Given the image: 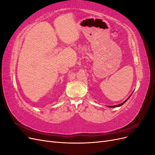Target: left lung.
<instances>
[{"instance_id": "left-lung-1", "label": "left lung", "mask_w": 155, "mask_h": 155, "mask_svg": "<svg viewBox=\"0 0 155 155\" xmlns=\"http://www.w3.org/2000/svg\"><path fill=\"white\" fill-rule=\"evenodd\" d=\"M130 96H131V95H130ZM130 96H129V97L127 98V99L126 100H125L124 102L121 103V104H119V105H113V106H107V107H111V108H115V107H120V106H121L122 105H124V104H125V103L129 99V97H130Z\"/></svg>"}]
</instances>
